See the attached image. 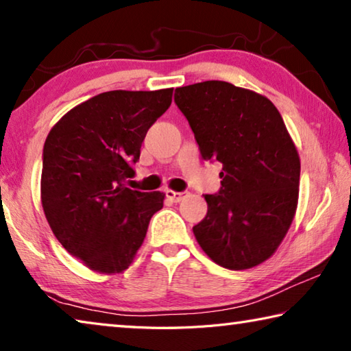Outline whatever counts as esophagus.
Returning a JSON list of instances; mask_svg holds the SVG:
<instances>
[{"instance_id":"1","label":"esophagus","mask_w":351,"mask_h":351,"mask_svg":"<svg viewBox=\"0 0 351 351\" xmlns=\"http://www.w3.org/2000/svg\"><path fill=\"white\" fill-rule=\"evenodd\" d=\"M165 197L173 203H180L181 199L187 197V192H175V190H165Z\"/></svg>"}]
</instances>
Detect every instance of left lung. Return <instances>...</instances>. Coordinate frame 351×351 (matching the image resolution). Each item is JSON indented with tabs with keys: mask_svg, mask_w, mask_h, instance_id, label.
I'll use <instances>...</instances> for the list:
<instances>
[{
	"mask_svg": "<svg viewBox=\"0 0 351 351\" xmlns=\"http://www.w3.org/2000/svg\"><path fill=\"white\" fill-rule=\"evenodd\" d=\"M204 161L223 164L221 189L204 195L207 215L193 226L201 249L223 268L257 266L277 251L299 199L300 159L268 97L207 80L176 88Z\"/></svg>",
	"mask_w": 351,
	"mask_h": 351,
	"instance_id": "obj_1",
	"label": "left lung"
}]
</instances>
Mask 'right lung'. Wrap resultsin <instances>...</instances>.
<instances>
[{"mask_svg": "<svg viewBox=\"0 0 351 351\" xmlns=\"http://www.w3.org/2000/svg\"><path fill=\"white\" fill-rule=\"evenodd\" d=\"M173 88L108 91L74 106L47 134L41 204L66 251L100 274L125 271L144 243L164 193L125 187L145 134Z\"/></svg>", "mask_w": 351, "mask_h": 351, "instance_id": "1", "label": "right lung"}]
</instances>
